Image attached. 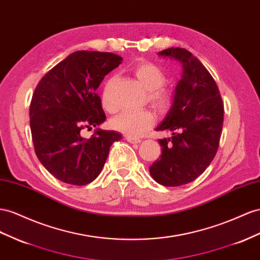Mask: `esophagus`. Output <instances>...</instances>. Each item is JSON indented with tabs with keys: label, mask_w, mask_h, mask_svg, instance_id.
Masks as SVG:
<instances>
[{
	"label": "esophagus",
	"mask_w": 260,
	"mask_h": 260,
	"mask_svg": "<svg viewBox=\"0 0 260 260\" xmlns=\"http://www.w3.org/2000/svg\"><path fill=\"white\" fill-rule=\"evenodd\" d=\"M125 140H127L128 142L133 143V144H137V143H140V142H141V140H140L139 138H133V137H129V136L125 137Z\"/></svg>",
	"instance_id": "34e87169"
}]
</instances>
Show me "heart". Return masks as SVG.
<instances>
[{
  "instance_id": "heart-1",
  "label": "heart",
  "mask_w": 260,
  "mask_h": 260,
  "mask_svg": "<svg viewBox=\"0 0 260 260\" xmlns=\"http://www.w3.org/2000/svg\"><path fill=\"white\" fill-rule=\"evenodd\" d=\"M131 72L149 89L150 102L160 110H166L172 106L174 96L172 92L163 88L165 75L162 70L154 63L141 60L132 66ZM114 84V79L107 80L103 88L102 104L103 107L109 113L117 109V104L110 96V89ZM155 121L153 113L147 109L143 110H125L113 118L110 124L115 130L122 132L129 137H140L149 130Z\"/></svg>"
}]
</instances>
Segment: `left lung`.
Wrapping results in <instances>:
<instances>
[{"label":"left lung","mask_w":260,"mask_h":260,"mask_svg":"<svg viewBox=\"0 0 260 260\" xmlns=\"http://www.w3.org/2000/svg\"><path fill=\"white\" fill-rule=\"evenodd\" d=\"M178 60L182 75L175 89L173 106L157 131L168 130L171 139H160L162 154L150 166L158 184L177 187L188 184L206 171L219 149L224 106L212 75L184 48L158 52Z\"/></svg>","instance_id":"left-lung-1"}]
</instances>
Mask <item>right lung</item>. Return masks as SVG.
<instances>
[{
  "instance_id": "right-lung-1",
  "label": "right lung",
  "mask_w": 260,
  "mask_h": 260,
  "mask_svg": "<svg viewBox=\"0 0 260 260\" xmlns=\"http://www.w3.org/2000/svg\"><path fill=\"white\" fill-rule=\"evenodd\" d=\"M122 58L111 52L76 51L47 72L35 88L29 108L35 152L46 170L66 184L92 182L106 162L116 131L96 129L89 139L82 130L106 120L96 93Z\"/></svg>"
}]
</instances>
